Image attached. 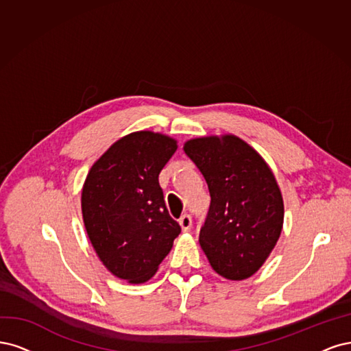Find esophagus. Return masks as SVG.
<instances>
[{
    "mask_svg": "<svg viewBox=\"0 0 351 351\" xmlns=\"http://www.w3.org/2000/svg\"><path fill=\"white\" fill-rule=\"evenodd\" d=\"M179 224H180V228H182L184 232H189L191 228H192V219H191V216L185 214V216H182V217L179 219Z\"/></svg>",
    "mask_w": 351,
    "mask_h": 351,
    "instance_id": "34e87169",
    "label": "esophagus"
}]
</instances>
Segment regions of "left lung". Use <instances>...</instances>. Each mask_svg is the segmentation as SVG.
I'll return each mask as SVG.
<instances>
[{
  "instance_id": "8db88e82",
  "label": "left lung",
  "mask_w": 351,
  "mask_h": 351,
  "mask_svg": "<svg viewBox=\"0 0 351 351\" xmlns=\"http://www.w3.org/2000/svg\"><path fill=\"white\" fill-rule=\"evenodd\" d=\"M210 191V210L199 245L216 273L250 278L264 265L278 241L285 202L264 157L233 134L185 141Z\"/></svg>"
}]
</instances>
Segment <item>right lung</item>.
<instances>
[{
	"instance_id": "1",
	"label": "right lung",
	"mask_w": 351,
	"mask_h": 351,
	"mask_svg": "<svg viewBox=\"0 0 351 351\" xmlns=\"http://www.w3.org/2000/svg\"><path fill=\"white\" fill-rule=\"evenodd\" d=\"M176 149L166 134L135 131L112 144L86 176L82 213L88 239L109 273L131 285L157 273L180 233L159 185Z\"/></svg>"
}]
</instances>
